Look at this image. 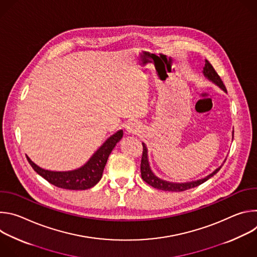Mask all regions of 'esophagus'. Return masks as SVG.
<instances>
[{
  "instance_id": "obj_1",
  "label": "esophagus",
  "mask_w": 257,
  "mask_h": 257,
  "mask_svg": "<svg viewBox=\"0 0 257 257\" xmlns=\"http://www.w3.org/2000/svg\"><path fill=\"white\" fill-rule=\"evenodd\" d=\"M126 130L129 132V133H132V134H136L140 131V125L135 122V121H131L129 123H127L126 125Z\"/></svg>"
}]
</instances>
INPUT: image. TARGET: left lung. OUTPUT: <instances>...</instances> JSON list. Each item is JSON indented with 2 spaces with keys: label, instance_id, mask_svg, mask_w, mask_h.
I'll return each instance as SVG.
<instances>
[{
  "label": "left lung",
  "instance_id": "obj_1",
  "mask_svg": "<svg viewBox=\"0 0 257 257\" xmlns=\"http://www.w3.org/2000/svg\"><path fill=\"white\" fill-rule=\"evenodd\" d=\"M203 74L205 77H207L209 80H211L213 83H215L217 86H219L223 90H225L227 92V89H226V86H225L223 80L221 79V77L218 76L216 71L214 70L212 65L207 60H205V66L203 68ZM142 146H143V152H142L141 164H140L141 178L144 182L148 183L149 185L153 186L154 188L160 189V190L180 192V191L188 190L190 188H194V187L202 184V183H204L205 181H207L209 178H211L213 175H215L222 168V167H219L218 169H216L213 173H211L207 177L197 180V181H193V182H189V183H181V184H178V183H170V182L164 181L162 179H159L157 176L154 175V173L150 169V165H149V161H148V150H146V146L144 145V143H142Z\"/></svg>",
  "mask_w": 257,
  "mask_h": 257
}]
</instances>
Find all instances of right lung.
Here are the masks:
<instances>
[{
	"mask_svg": "<svg viewBox=\"0 0 257 257\" xmlns=\"http://www.w3.org/2000/svg\"><path fill=\"white\" fill-rule=\"evenodd\" d=\"M123 136V131L120 130L114 135L109 137L97 150V152L90 158V160L80 169L69 171V172H52L44 170L36 166L31 160L27 158L28 163L32 169L46 179L51 184L69 190H85L93 187L99 182L102 176L104 166L106 164L109 154L112 153L113 149L117 142Z\"/></svg>",
	"mask_w": 257,
	"mask_h": 257,
	"instance_id": "add662e5",
	"label": "right lung"
}]
</instances>
